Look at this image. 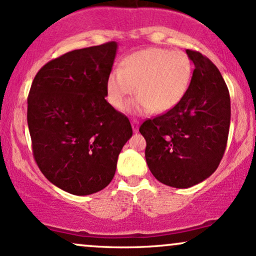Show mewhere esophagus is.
Wrapping results in <instances>:
<instances>
[{
  "label": "esophagus",
  "instance_id": "obj_1",
  "mask_svg": "<svg viewBox=\"0 0 256 256\" xmlns=\"http://www.w3.org/2000/svg\"><path fill=\"white\" fill-rule=\"evenodd\" d=\"M131 125H132V130H134V132H137L138 128H140V122H138L137 120H132Z\"/></svg>",
  "mask_w": 256,
  "mask_h": 256
}]
</instances>
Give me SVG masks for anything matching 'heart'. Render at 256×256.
Segmentation results:
<instances>
[{"mask_svg": "<svg viewBox=\"0 0 256 256\" xmlns=\"http://www.w3.org/2000/svg\"><path fill=\"white\" fill-rule=\"evenodd\" d=\"M192 78V64L184 52L156 46L140 49L126 55L119 70L110 72L107 101L116 110H124L136 91L137 98L130 106L134 113H165L183 100Z\"/></svg>", "mask_w": 256, "mask_h": 256, "instance_id": "b5f03b06", "label": "heart"}]
</instances>
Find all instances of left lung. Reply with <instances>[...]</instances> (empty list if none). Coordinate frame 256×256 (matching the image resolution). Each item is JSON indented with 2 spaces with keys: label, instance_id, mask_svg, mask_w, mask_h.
Segmentation results:
<instances>
[{
  "label": "left lung",
  "instance_id": "left-lung-1",
  "mask_svg": "<svg viewBox=\"0 0 256 256\" xmlns=\"http://www.w3.org/2000/svg\"><path fill=\"white\" fill-rule=\"evenodd\" d=\"M194 62L189 90L171 110L140 125L146 165L168 186L185 189L218 168L230 128V95L219 70L201 52L186 50Z\"/></svg>",
  "mask_w": 256,
  "mask_h": 256
}]
</instances>
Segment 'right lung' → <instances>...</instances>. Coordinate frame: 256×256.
<instances>
[{
  "label": "right lung",
  "instance_id": "1",
  "mask_svg": "<svg viewBox=\"0 0 256 256\" xmlns=\"http://www.w3.org/2000/svg\"><path fill=\"white\" fill-rule=\"evenodd\" d=\"M118 44L77 49L46 64L32 82L28 125L44 177L73 195L104 189L132 136L128 116L104 98Z\"/></svg>",
  "mask_w": 256,
  "mask_h": 256
}]
</instances>
